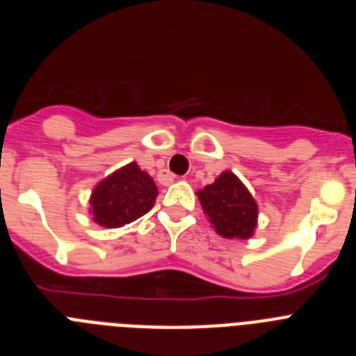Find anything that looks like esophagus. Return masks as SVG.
Listing matches in <instances>:
<instances>
[{
    "instance_id": "esophagus-1",
    "label": "esophagus",
    "mask_w": 356,
    "mask_h": 356,
    "mask_svg": "<svg viewBox=\"0 0 356 356\" xmlns=\"http://www.w3.org/2000/svg\"><path fill=\"white\" fill-rule=\"evenodd\" d=\"M168 178H169V180H171V181H172V180H175V178H176V176H175V175H171V176H169V175H168Z\"/></svg>"
}]
</instances>
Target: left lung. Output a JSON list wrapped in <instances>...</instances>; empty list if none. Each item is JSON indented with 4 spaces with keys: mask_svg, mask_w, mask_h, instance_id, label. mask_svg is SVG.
Masks as SVG:
<instances>
[{
    "mask_svg": "<svg viewBox=\"0 0 356 356\" xmlns=\"http://www.w3.org/2000/svg\"><path fill=\"white\" fill-rule=\"evenodd\" d=\"M197 197L209 221L226 238H250L257 228L259 207L246 185L232 171L217 176L216 181L197 191Z\"/></svg>",
    "mask_w": 356,
    "mask_h": 356,
    "instance_id": "8db88e82",
    "label": "left lung"
}]
</instances>
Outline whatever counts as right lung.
<instances>
[{"label":"right lung","mask_w":356,"mask_h":356,"mask_svg":"<svg viewBox=\"0 0 356 356\" xmlns=\"http://www.w3.org/2000/svg\"><path fill=\"white\" fill-rule=\"evenodd\" d=\"M156 196L159 188L153 178L131 162L94 187L90 213L103 228H121L149 212Z\"/></svg>","instance_id":"right-lung-1"}]
</instances>
